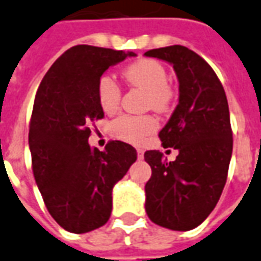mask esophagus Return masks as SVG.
I'll use <instances>...</instances> for the list:
<instances>
[{
    "mask_svg": "<svg viewBox=\"0 0 261 261\" xmlns=\"http://www.w3.org/2000/svg\"><path fill=\"white\" fill-rule=\"evenodd\" d=\"M137 158L138 159H144V150L142 149H137Z\"/></svg>",
    "mask_w": 261,
    "mask_h": 261,
    "instance_id": "1",
    "label": "esophagus"
}]
</instances>
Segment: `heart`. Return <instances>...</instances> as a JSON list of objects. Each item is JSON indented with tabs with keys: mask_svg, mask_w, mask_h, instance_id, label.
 Instances as JSON below:
<instances>
[{
	"mask_svg": "<svg viewBox=\"0 0 261 261\" xmlns=\"http://www.w3.org/2000/svg\"><path fill=\"white\" fill-rule=\"evenodd\" d=\"M123 76L128 84L148 92L149 108L158 112L169 111L174 92L167 83V70L160 62L155 59H140L125 67ZM96 98L102 111L106 113H113L119 109L121 90L113 77L109 74L99 77L96 84ZM156 127L158 121L152 116L123 115L112 121L111 133L123 141L140 144L146 136L156 130Z\"/></svg>",
	"mask_w": 261,
	"mask_h": 261,
	"instance_id": "1",
	"label": "heart"
}]
</instances>
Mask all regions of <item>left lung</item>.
I'll use <instances>...</instances> for the list:
<instances>
[{
  "label": "left lung",
  "mask_w": 261,
  "mask_h": 261,
  "mask_svg": "<svg viewBox=\"0 0 261 261\" xmlns=\"http://www.w3.org/2000/svg\"><path fill=\"white\" fill-rule=\"evenodd\" d=\"M174 67L178 105L159 133L165 148L178 156L167 162L159 150H146L152 175L145 185V210L160 227L190 231L206 220L219 202L232 155L227 96L207 62L182 45L145 52Z\"/></svg>",
  "instance_id": "obj_1"
}]
</instances>
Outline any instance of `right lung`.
Segmentation results:
<instances>
[{
  "mask_svg": "<svg viewBox=\"0 0 261 261\" xmlns=\"http://www.w3.org/2000/svg\"><path fill=\"white\" fill-rule=\"evenodd\" d=\"M134 52L76 45L54 62L38 87L29 128L33 174L54 220L69 232L102 227L112 213V190L137 160V150L109 141L88 145L90 123L103 117L96 84Z\"/></svg>",
  "mask_w": 261,
  "mask_h": 261,
  "instance_id": "1",
  "label": "right lung"
}]
</instances>
